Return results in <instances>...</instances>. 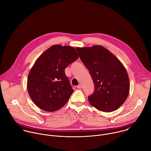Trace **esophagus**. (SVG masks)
<instances>
[{
  "instance_id": "obj_1",
  "label": "esophagus",
  "mask_w": 151,
  "mask_h": 151,
  "mask_svg": "<svg viewBox=\"0 0 151 151\" xmlns=\"http://www.w3.org/2000/svg\"><path fill=\"white\" fill-rule=\"evenodd\" d=\"M77 88H79V89L82 88V85H81V84H79V85H78V86H77Z\"/></svg>"
}]
</instances>
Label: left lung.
<instances>
[{"label":"left lung","mask_w":151,"mask_h":151,"mask_svg":"<svg viewBox=\"0 0 151 151\" xmlns=\"http://www.w3.org/2000/svg\"><path fill=\"white\" fill-rule=\"evenodd\" d=\"M76 50L94 82V91L88 97L90 103L104 112L118 109L130 91V81L122 63L101 45Z\"/></svg>","instance_id":"left-lung-1"}]
</instances>
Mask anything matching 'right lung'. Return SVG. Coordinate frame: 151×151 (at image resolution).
<instances>
[{
  "label": "right lung",
  "instance_id": "add662e5",
  "mask_svg": "<svg viewBox=\"0 0 151 151\" xmlns=\"http://www.w3.org/2000/svg\"><path fill=\"white\" fill-rule=\"evenodd\" d=\"M78 58L74 48L54 45L36 60L27 78V90L33 102L47 112L66 104L73 92L64 69Z\"/></svg>",
  "mask_w": 151,
  "mask_h": 151
}]
</instances>
